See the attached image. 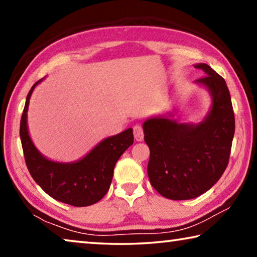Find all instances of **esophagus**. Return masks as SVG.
<instances>
[{
    "label": "esophagus",
    "instance_id": "esophagus-1",
    "mask_svg": "<svg viewBox=\"0 0 257 257\" xmlns=\"http://www.w3.org/2000/svg\"><path fill=\"white\" fill-rule=\"evenodd\" d=\"M134 136L137 142H142L144 139V132H143L142 125L136 124L134 127Z\"/></svg>",
    "mask_w": 257,
    "mask_h": 257
}]
</instances>
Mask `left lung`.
<instances>
[{
	"instance_id": "1",
	"label": "left lung",
	"mask_w": 257,
	"mask_h": 257,
	"mask_svg": "<svg viewBox=\"0 0 257 257\" xmlns=\"http://www.w3.org/2000/svg\"><path fill=\"white\" fill-rule=\"evenodd\" d=\"M195 68L205 77L195 84L205 87L211 107L197 123L178 122L172 113L143 123L150 147L147 173L152 186L165 198L185 201L212 188L227 168L234 135V115L229 89L222 77L207 66Z\"/></svg>"
}]
</instances>
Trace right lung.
<instances>
[{"label":"right lung","instance_id":"add662e5","mask_svg":"<svg viewBox=\"0 0 257 257\" xmlns=\"http://www.w3.org/2000/svg\"><path fill=\"white\" fill-rule=\"evenodd\" d=\"M35 82L26 98L20 121V139L26 164L36 184L56 201L72 206H89L104 197L110 188L116 161L134 143L133 129L104 138L84 158L73 162H59L43 155L28 132L27 112Z\"/></svg>","mask_w":257,"mask_h":257}]
</instances>
